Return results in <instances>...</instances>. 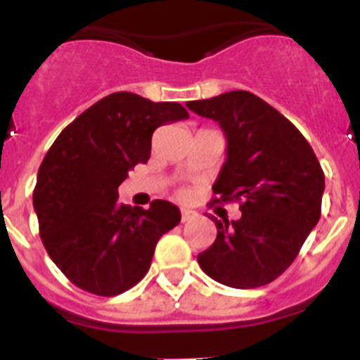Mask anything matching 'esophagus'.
Instances as JSON below:
<instances>
[{
    "label": "esophagus",
    "instance_id": "obj_1",
    "mask_svg": "<svg viewBox=\"0 0 360 360\" xmlns=\"http://www.w3.org/2000/svg\"><path fill=\"white\" fill-rule=\"evenodd\" d=\"M196 212L191 211V209H182V221H191V219L196 218Z\"/></svg>",
    "mask_w": 360,
    "mask_h": 360
}]
</instances>
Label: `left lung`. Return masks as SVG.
I'll use <instances>...</instances> for the list:
<instances>
[{"label":"left lung","instance_id":"8db88e82","mask_svg":"<svg viewBox=\"0 0 360 360\" xmlns=\"http://www.w3.org/2000/svg\"><path fill=\"white\" fill-rule=\"evenodd\" d=\"M196 115L212 119L227 139V158L212 202H240V219L219 221L202 270L232 288H256L281 276L321 216L324 173L299 129L250 91L191 101Z\"/></svg>","mask_w":360,"mask_h":360}]
</instances>
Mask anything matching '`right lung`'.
Instances as JSON below:
<instances>
[{
  "label": "right lung",
  "mask_w": 360,
  "mask_h": 360,
  "mask_svg": "<svg viewBox=\"0 0 360 360\" xmlns=\"http://www.w3.org/2000/svg\"><path fill=\"white\" fill-rule=\"evenodd\" d=\"M189 117L178 103L129 91L101 98L57 136L37 171L34 211L44 249L63 274L95 295H119L151 266L162 234L180 224L165 200L119 203V186L151 155L158 126Z\"/></svg>",
  "instance_id": "add662e5"
}]
</instances>
